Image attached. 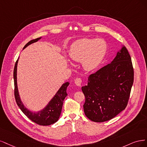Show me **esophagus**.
Segmentation results:
<instances>
[{
  "mask_svg": "<svg viewBox=\"0 0 147 147\" xmlns=\"http://www.w3.org/2000/svg\"><path fill=\"white\" fill-rule=\"evenodd\" d=\"M74 83L78 87H80L82 84V80L80 78H76L74 80Z\"/></svg>",
  "mask_w": 147,
  "mask_h": 147,
  "instance_id": "obj_1",
  "label": "esophagus"
}]
</instances>
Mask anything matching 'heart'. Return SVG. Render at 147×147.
<instances>
[{"label":"heart","mask_w":147,"mask_h":147,"mask_svg":"<svg viewBox=\"0 0 147 147\" xmlns=\"http://www.w3.org/2000/svg\"><path fill=\"white\" fill-rule=\"evenodd\" d=\"M106 48L105 42L101 39L93 40L84 38L71 45L69 56L75 61H82L83 68L88 71H92L101 63L106 54Z\"/></svg>","instance_id":"b5f03b06"}]
</instances>
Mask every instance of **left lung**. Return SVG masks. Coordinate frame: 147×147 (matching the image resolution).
Wrapping results in <instances>:
<instances>
[{
	"label": "left lung",
	"instance_id": "obj_1",
	"mask_svg": "<svg viewBox=\"0 0 147 147\" xmlns=\"http://www.w3.org/2000/svg\"><path fill=\"white\" fill-rule=\"evenodd\" d=\"M134 82L131 56L125 46L110 64L90 75L82 87L85 115L94 122L111 120L126 108Z\"/></svg>",
	"mask_w": 147,
	"mask_h": 147
}]
</instances>
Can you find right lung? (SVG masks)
<instances>
[{
    "mask_svg": "<svg viewBox=\"0 0 147 147\" xmlns=\"http://www.w3.org/2000/svg\"><path fill=\"white\" fill-rule=\"evenodd\" d=\"M41 37L38 38L36 39L32 40L28 42L23 48L25 49L28 46L40 40ZM17 60L15 65L13 72L14 83H15V96L18 106L24 114L35 123L42 126H48L54 124L57 121L60 117V113L62 109L63 101L65 97L68 95L67 89L69 86V82H67L61 85L59 90L57 92L55 95L52 98L50 101L42 109L38 112H33L27 109L22 102L20 94H19L18 84H17V66L18 63Z\"/></svg>",
    "mask_w": 147,
    "mask_h": 147,
    "instance_id": "obj_1",
    "label": "right lung"
}]
</instances>
